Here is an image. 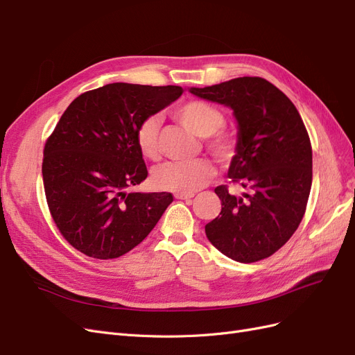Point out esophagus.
Here are the masks:
<instances>
[{
	"mask_svg": "<svg viewBox=\"0 0 355 355\" xmlns=\"http://www.w3.org/2000/svg\"><path fill=\"white\" fill-rule=\"evenodd\" d=\"M194 194H175V198L178 200H191Z\"/></svg>",
	"mask_w": 355,
	"mask_h": 355,
	"instance_id": "esophagus-1",
	"label": "esophagus"
}]
</instances>
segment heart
Wrapping results in <instances>:
<instances>
[{
  "label": "heart",
  "instance_id": "heart-1",
  "mask_svg": "<svg viewBox=\"0 0 355 355\" xmlns=\"http://www.w3.org/2000/svg\"><path fill=\"white\" fill-rule=\"evenodd\" d=\"M176 120L189 132L206 137L207 151L220 163H230L239 153V141L232 133L225 132V114L209 102L189 101L179 105L173 111ZM159 127L158 115H149L137 125L135 139L141 154L148 159L159 157ZM214 176V168L207 159H194L189 163H166L155 168L153 184L157 189L194 194Z\"/></svg>",
  "mask_w": 355,
  "mask_h": 355
}]
</instances>
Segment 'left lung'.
I'll list each match as a JSON object with an SVG mask.
<instances>
[{
    "instance_id": "left-lung-1",
    "label": "left lung",
    "mask_w": 355,
    "mask_h": 355,
    "mask_svg": "<svg viewBox=\"0 0 355 355\" xmlns=\"http://www.w3.org/2000/svg\"><path fill=\"white\" fill-rule=\"evenodd\" d=\"M189 92L230 106L239 123V153L228 178L245 192L214 188L222 201L206 225L209 241L241 263L274 254L297 230L313 184V148L296 106L261 77H240Z\"/></svg>"
}]
</instances>
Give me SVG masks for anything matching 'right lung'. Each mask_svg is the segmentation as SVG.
Segmentation results:
<instances>
[{"instance_id": "1", "label": "right lung", "mask_w": 355, "mask_h": 355, "mask_svg": "<svg viewBox=\"0 0 355 355\" xmlns=\"http://www.w3.org/2000/svg\"><path fill=\"white\" fill-rule=\"evenodd\" d=\"M184 93L179 85L112 83L80 94L49 136L42 182L51 218L72 247L115 259L142 243L173 201L170 192H132L148 170L135 133Z\"/></svg>"}]
</instances>
